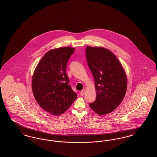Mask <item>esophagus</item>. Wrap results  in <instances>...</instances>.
Returning <instances> with one entry per match:
<instances>
[{
	"label": "esophagus",
	"mask_w": 157,
	"mask_h": 157,
	"mask_svg": "<svg viewBox=\"0 0 157 157\" xmlns=\"http://www.w3.org/2000/svg\"><path fill=\"white\" fill-rule=\"evenodd\" d=\"M85 90H82L81 91V92H80V94H81V96H83L84 94H85Z\"/></svg>",
	"instance_id": "34e87169"
}]
</instances>
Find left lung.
Returning a JSON list of instances; mask_svg holds the SVG:
<instances>
[{
    "instance_id": "obj_1",
    "label": "left lung",
    "mask_w": 157,
    "mask_h": 157,
    "mask_svg": "<svg viewBox=\"0 0 157 157\" xmlns=\"http://www.w3.org/2000/svg\"><path fill=\"white\" fill-rule=\"evenodd\" d=\"M86 56L94 76L97 98L90 104L98 114L104 115L114 111L125 95L127 77L117 57L108 49L87 46Z\"/></svg>"
}]
</instances>
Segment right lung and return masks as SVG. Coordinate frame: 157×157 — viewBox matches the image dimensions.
<instances>
[{
  "label": "right lung",
  "instance_id": "add662e5",
  "mask_svg": "<svg viewBox=\"0 0 157 157\" xmlns=\"http://www.w3.org/2000/svg\"><path fill=\"white\" fill-rule=\"evenodd\" d=\"M74 51L69 46L49 51L39 62L32 76L35 99L42 109L53 115L67 111L77 98L66 73L67 60Z\"/></svg>",
  "mask_w": 157,
  "mask_h": 157
}]
</instances>
